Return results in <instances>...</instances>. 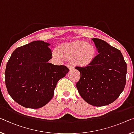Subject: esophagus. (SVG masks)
Here are the masks:
<instances>
[{"instance_id": "obj_1", "label": "esophagus", "mask_w": 134, "mask_h": 134, "mask_svg": "<svg viewBox=\"0 0 134 134\" xmlns=\"http://www.w3.org/2000/svg\"><path fill=\"white\" fill-rule=\"evenodd\" d=\"M68 67H69L70 71H72L74 69V67H73V66L72 65H70V64L68 65Z\"/></svg>"}]
</instances>
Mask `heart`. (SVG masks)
Wrapping results in <instances>:
<instances>
[{
  "label": "heart",
  "instance_id": "b5f03b06",
  "mask_svg": "<svg viewBox=\"0 0 134 134\" xmlns=\"http://www.w3.org/2000/svg\"><path fill=\"white\" fill-rule=\"evenodd\" d=\"M55 57L73 59L76 64L86 66L91 63L96 56V49L91 44L84 41H76L70 43L63 44L58 51H55Z\"/></svg>",
  "mask_w": 134,
  "mask_h": 134
}]
</instances>
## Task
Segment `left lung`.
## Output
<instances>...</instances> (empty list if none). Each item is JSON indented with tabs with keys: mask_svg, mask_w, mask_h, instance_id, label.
I'll return each mask as SVG.
<instances>
[{
	"mask_svg": "<svg viewBox=\"0 0 134 134\" xmlns=\"http://www.w3.org/2000/svg\"><path fill=\"white\" fill-rule=\"evenodd\" d=\"M92 40L99 54L87 66L75 67L81 73L76 87L86 102L103 107L114 102L124 90L127 64L119 49L102 40Z\"/></svg>",
	"mask_w": 134,
	"mask_h": 134,
	"instance_id": "obj_1",
	"label": "left lung"
}]
</instances>
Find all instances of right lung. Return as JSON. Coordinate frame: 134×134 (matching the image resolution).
I'll return each mask as SVG.
<instances>
[{
	"instance_id": "right-lung-1",
	"label": "right lung",
	"mask_w": 134,
	"mask_h": 134,
	"mask_svg": "<svg viewBox=\"0 0 134 134\" xmlns=\"http://www.w3.org/2000/svg\"><path fill=\"white\" fill-rule=\"evenodd\" d=\"M50 44L34 41L17 47L7 64L5 84L14 100L23 107L37 109L54 95L58 81L69 72L65 65L49 63Z\"/></svg>"
}]
</instances>
